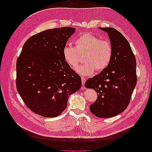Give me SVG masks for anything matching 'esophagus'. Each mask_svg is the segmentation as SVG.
I'll list each match as a JSON object with an SVG mask.
<instances>
[{
    "instance_id": "34e87169",
    "label": "esophagus",
    "mask_w": 152,
    "mask_h": 152,
    "mask_svg": "<svg viewBox=\"0 0 152 152\" xmlns=\"http://www.w3.org/2000/svg\"><path fill=\"white\" fill-rule=\"evenodd\" d=\"M81 78H82V85H85V81H86V79H85V77H81Z\"/></svg>"
}]
</instances>
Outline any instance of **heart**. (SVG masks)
<instances>
[{
  "label": "heart",
  "mask_w": 152,
  "mask_h": 152,
  "mask_svg": "<svg viewBox=\"0 0 152 152\" xmlns=\"http://www.w3.org/2000/svg\"><path fill=\"white\" fill-rule=\"evenodd\" d=\"M75 47L67 44L63 48L62 53L67 63L75 68L84 55L85 63L76 70L82 75H91L95 69L98 72L105 69L112 59L113 49L111 43L106 39H100L89 33H85L76 39Z\"/></svg>",
  "instance_id": "1"
}]
</instances>
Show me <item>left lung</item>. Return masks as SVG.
Instances as JSON below:
<instances>
[{"label": "left lung", "instance_id": "1", "mask_svg": "<svg viewBox=\"0 0 152 152\" xmlns=\"http://www.w3.org/2000/svg\"><path fill=\"white\" fill-rule=\"evenodd\" d=\"M107 33L113 49L112 59L105 69L85 83L98 95L90 111L98 118L115 116L128 106L137 83L136 60L128 41L115 28H99Z\"/></svg>", "mask_w": 152, "mask_h": 152}]
</instances>
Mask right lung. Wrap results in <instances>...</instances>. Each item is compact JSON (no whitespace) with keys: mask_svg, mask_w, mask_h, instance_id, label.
<instances>
[{"mask_svg":"<svg viewBox=\"0 0 152 152\" xmlns=\"http://www.w3.org/2000/svg\"><path fill=\"white\" fill-rule=\"evenodd\" d=\"M75 30L56 28L32 36L17 59V91L29 109L43 117L59 115L67 107L70 95L81 87V77L62 53Z\"/></svg>","mask_w":152,"mask_h":152,"instance_id":"obj_1","label":"right lung"}]
</instances>
